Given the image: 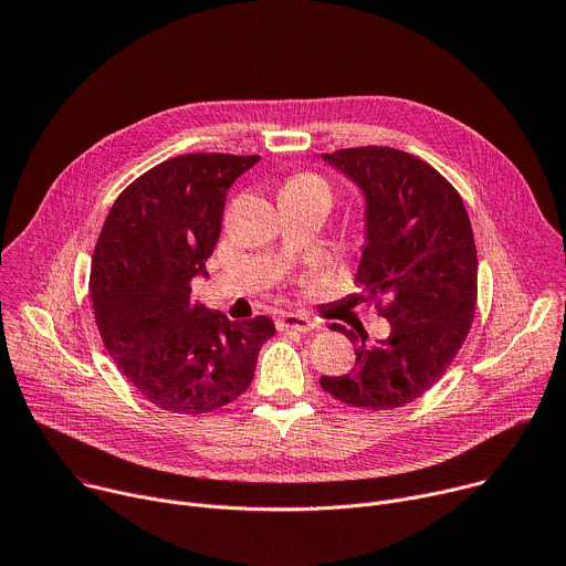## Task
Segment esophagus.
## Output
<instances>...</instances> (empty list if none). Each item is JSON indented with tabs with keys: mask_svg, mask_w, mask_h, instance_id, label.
Wrapping results in <instances>:
<instances>
[{
	"mask_svg": "<svg viewBox=\"0 0 566 566\" xmlns=\"http://www.w3.org/2000/svg\"><path fill=\"white\" fill-rule=\"evenodd\" d=\"M277 329L280 332H300V334H306L311 329H315V319L302 315V313H284L277 317Z\"/></svg>",
	"mask_w": 566,
	"mask_h": 566,
	"instance_id": "esophagus-1",
	"label": "esophagus"
}]
</instances>
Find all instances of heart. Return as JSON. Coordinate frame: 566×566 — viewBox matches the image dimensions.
I'll return each mask as SVG.
<instances>
[{"label":"heart","mask_w":566,"mask_h":566,"mask_svg":"<svg viewBox=\"0 0 566 566\" xmlns=\"http://www.w3.org/2000/svg\"><path fill=\"white\" fill-rule=\"evenodd\" d=\"M284 188H293V190H308V192H317V195H325V197H332V188L329 184L322 179L319 175H313V172H297L293 175Z\"/></svg>","instance_id":"obj_1"}]
</instances>
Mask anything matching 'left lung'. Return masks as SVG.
<instances>
[{
  "label": "left lung",
  "instance_id": "left-lung-1",
  "mask_svg": "<svg viewBox=\"0 0 566 566\" xmlns=\"http://www.w3.org/2000/svg\"><path fill=\"white\" fill-rule=\"evenodd\" d=\"M354 179L367 199V244L356 282L389 336L356 347L345 376L319 385L358 410H396L426 394L468 338L476 306V249L463 199L426 160L394 147H347L322 154Z\"/></svg>",
  "mask_w": 566,
  "mask_h": 566
}]
</instances>
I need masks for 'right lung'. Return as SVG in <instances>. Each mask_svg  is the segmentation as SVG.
<instances>
[{
  "label": "right lung",
  "mask_w": 566,
  "mask_h": 566,
  "mask_svg": "<svg viewBox=\"0 0 566 566\" xmlns=\"http://www.w3.org/2000/svg\"><path fill=\"white\" fill-rule=\"evenodd\" d=\"M260 160L199 151L164 160L114 201L94 249L90 291L105 349L156 408L208 415L244 394L275 325L232 322L192 302L226 192Z\"/></svg>",
  "instance_id": "1"
}]
</instances>
